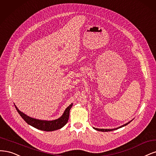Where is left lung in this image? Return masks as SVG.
I'll return each instance as SVG.
<instances>
[{
    "mask_svg": "<svg viewBox=\"0 0 156 156\" xmlns=\"http://www.w3.org/2000/svg\"><path fill=\"white\" fill-rule=\"evenodd\" d=\"M131 121H132V120H131ZM131 121H129V122H128V123H126V124H125L121 126H120V127L117 128H114V129H99V128H94V129L98 130V131H100V132H110V131H113V130H115V129H119V128H120L125 126L128 125Z\"/></svg>",
    "mask_w": 156,
    "mask_h": 156,
    "instance_id": "8db88e82",
    "label": "left lung"
}]
</instances>
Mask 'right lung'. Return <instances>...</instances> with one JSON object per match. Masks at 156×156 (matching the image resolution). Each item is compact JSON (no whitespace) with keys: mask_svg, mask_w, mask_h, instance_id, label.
Returning <instances> with one entry per match:
<instances>
[{"mask_svg":"<svg viewBox=\"0 0 156 156\" xmlns=\"http://www.w3.org/2000/svg\"><path fill=\"white\" fill-rule=\"evenodd\" d=\"M72 106H73V104L69 105V106L66 108V109L65 110L62 116L58 119L53 120H41L36 119H34L30 117L27 116V115H25L23 112H20L19 109L17 108L16 105H15V107H16L17 112L20 115H21V117L25 120V122H26L27 124L38 129L43 130V131H46V132L54 131V130H56L63 127L68 122L70 109H71Z\"/></svg>","mask_w":156,"mask_h":156,"instance_id":"1","label":"right lung"}]
</instances>
